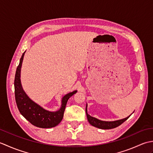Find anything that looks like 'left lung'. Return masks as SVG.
<instances>
[{
	"mask_svg": "<svg viewBox=\"0 0 153 153\" xmlns=\"http://www.w3.org/2000/svg\"><path fill=\"white\" fill-rule=\"evenodd\" d=\"M85 112H86V114L87 117V120H88L90 124H91L93 126H95V127H97V128L102 129H110L115 128L116 127L121 125L122 123H123L125 121H126V120L129 118V116H131L130 115L124 119L116 120V121L105 122V121H101V120H99L95 118H93V117L91 116L89 114H88V113H87V106L85 108Z\"/></svg>",
	"mask_w": 153,
	"mask_h": 153,
	"instance_id": "obj_1",
	"label": "left lung"
}]
</instances>
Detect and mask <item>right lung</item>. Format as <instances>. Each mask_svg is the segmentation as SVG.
<instances>
[{
  "instance_id": "right-lung-1",
  "label": "right lung",
  "mask_w": 153,
  "mask_h": 153,
  "mask_svg": "<svg viewBox=\"0 0 153 153\" xmlns=\"http://www.w3.org/2000/svg\"><path fill=\"white\" fill-rule=\"evenodd\" d=\"M24 53L25 52L19 60L14 79L15 99L18 108L21 114L33 126L41 128H53L62 121L68 100L77 91L68 93L63 97L61 108L56 112L48 111L32 101L24 91L20 82V71Z\"/></svg>"
}]
</instances>
